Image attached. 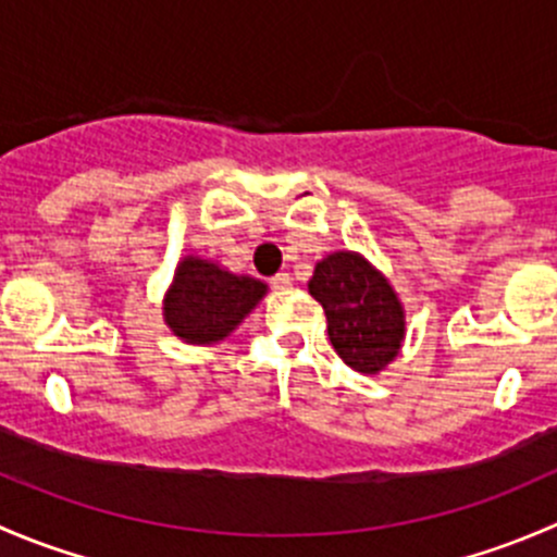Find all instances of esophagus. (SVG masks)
Wrapping results in <instances>:
<instances>
[{"mask_svg": "<svg viewBox=\"0 0 557 557\" xmlns=\"http://www.w3.org/2000/svg\"><path fill=\"white\" fill-rule=\"evenodd\" d=\"M290 283H294V280H290L288 272H280V274H274V277H272V288H277V290L290 288Z\"/></svg>", "mask_w": 557, "mask_h": 557, "instance_id": "34e87169", "label": "esophagus"}]
</instances>
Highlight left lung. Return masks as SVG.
I'll use <instances>...</instances> for the list:
<instances>
[{"label": "left lung", "instance_id": "1", "mask_svg": "<svg viewBox=\"0 0 557 557\" xmlns=\"http://www.w3.org/2000/svg\"><path fill=\"white\" fill-rule=\"evenodd\" d=\"M329 320V339L342 361L380 374L401 352L407 312L391 280L356 250L329 252L307 283Z\"/></svg>", "mask_w": 557, "mask_h": 557}]
</instances>
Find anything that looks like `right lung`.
Segmentation results:
<instances>
[{
    "label": "right lung",
    "mask_w": 557,
    "mask_h": 557,
    "mask_svg": "<svg viewBox=\"0 0 557 557\" xmlns=\"http://www.w3.org/2000/svg\"><path fill=\"white\" fill-rule=\"evenodd\" d=\"M269 285L201 256H183L164 294V323L185 345H218L258 307Z\"/></svg>",
    "instance_id": "1"
}]
</instances>
